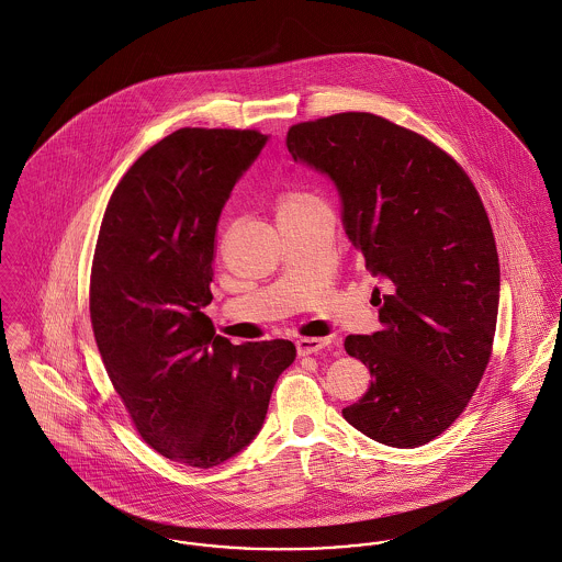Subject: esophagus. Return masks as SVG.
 Here are the masks:
<instances>
[{
	"mask_svg": "<svg viewBox=\"0 0 562 562\" xmlns=\"http://www.w3.org/2000/svg\"><path fill=\"white\" fill-rule=\"evenodd\" d=\"M295 345H297L300 355H312V352H318L325 346H329V338H300Z\"/></svg>",
	"mask_w": 562,
	"mask_h": 562,
	"instance_id": "34e87169",
	"label": "esophagus"
}]
</instances>
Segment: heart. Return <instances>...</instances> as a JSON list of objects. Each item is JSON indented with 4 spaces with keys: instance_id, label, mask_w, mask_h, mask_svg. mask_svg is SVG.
<instances>
[{
    "instance_id": "heart-1",
    "label": "heart",
    "mask_w": 562,
    "mask_h": 562,
    "mask_svg": "<svg viewBox=\"0 0 562 562\" xmlns=\"http://www.w3.org/2000/svg\"><path fill=\"white\" fill-rule=\"evenodd\" d=\"M312 201H318V199H314L312 194H305V192H297V190L284 192V194H280V199H278V216H280V214H286V212H291V210H297V207H302V205H307V203H312Z\"/></svg>"
}]
</instances>
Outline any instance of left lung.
Instances as JSON below:
<instances>
[{
  "label": "left lung",
  "mask_w": 562,
  "mask_h": 562,
  "mask_svg": "<svg viewBox=\"0 0 562 562\" xmlns=\"http://www.w3.org/2000/svg\"><path fill=\"white\" fill-rule=\"evenodd\" d=\"M286 147L334 179L350 244L387 282L374 291L381 331L346 338L372 381L342 415L389 447L426 445L469 406L496 334L501 267L475 183L430 138L372 113L295 124Z\"/></svg>",
  "instance_id": "1"
}]
</instances>
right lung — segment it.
Here are the masks:
<instances>
[{
  "label": "right lung",
  "mask_w": 562,
  "mask_h": 562,
  "mask_svg": "<svg viewBox=\"0 0 562 562\" xmlns=\"http://www.w3.org/2000/svg\"><path fill=\"white\" fill-rule=\"evenodd\" d=\"M267 136L179 128L122 177L100 224L89 316L106 374L132 426L160 456L212 469L265 422L289 340L231 345L210 305L220 212Z\"/></svg>",
  "instance_id": "obj_1"
}]
</instances>
